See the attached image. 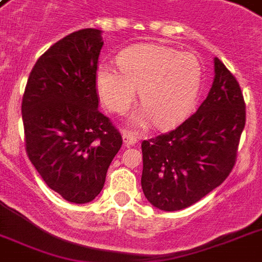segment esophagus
Returning a JSON list of instances; mask_svg holds the SVG:
<instances>
[{
    "instance_id": "34e87169",
    "label": "esophagus",
    "mask_w": 262,
    "mask_h": 262,
    "mask_svg": "<svg viewBox=\"0 0 262 262\" xmlns=\"http://www.w3.org/2000/svg\"><path fill=\"white\" fill-rule=\"evenodd\" d=\"M122 137H123V143H125V145H126V147L136 145V143L139 141V137H137V135H136L135 132H132V130H123Z\"/></svg>"
}]
</instances>
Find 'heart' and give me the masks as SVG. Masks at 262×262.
I'll return each mask as SVG.
<instances>
[{"mask_svg":"<svg viewBox=\"0 0 262 262\" xmlns=\"http://www.w3.org/2000/svg\"><path fill=\"white\" fill-rule=\"evenodd\" d=\"M119 69L100 63L96 69V88L103 104L113 113H125L135 102L140 88V103L133 121L168 127L182 121L199 98L203 68L193 54L160 45H137L122 51Z\"/></svg>","mask_w":262,"mask_h":262,"instance_id":"1","label":"heart"}]
</instances>
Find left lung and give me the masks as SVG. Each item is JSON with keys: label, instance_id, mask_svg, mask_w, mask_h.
Wrapping results in <instances>:
<instances>
[{"label": "left lung", "instance_id": "1", "mask_svg": "<svg viewBox=\"0 0 262 262\" xmlns=\"http://www.w3.org/2000/svg\"><path fill=\"white\" fill-rule=\"evenodd\" d=\"M245 123L239 83L215 58L213 84L199 110L141 143V187L148 201L162 211H179L222 185L235 164Z\"/></svg>", "mask_w": 262, "mask_h": 262}]
</instances>
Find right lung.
Masks as SVG:
<instances>
[{
  "mask_svg": "<svg viewBox=\"0 0 262 262\" xmlns=\"http://www.w3.org/2000/svg\"><path fill=\"white\" fill-rule=\"evenodd\" d=\"M102 46L94 28L54 43L35 62L21 100L28 159L47 186L75 204L100 193L122 145L118 129L98 110Z\"/></svg>",
  "mask_w": 262,
  "mask_h": 262,
  "instance_id": "right-lung-1",
  "label": "right lung"
}]
</instances>
